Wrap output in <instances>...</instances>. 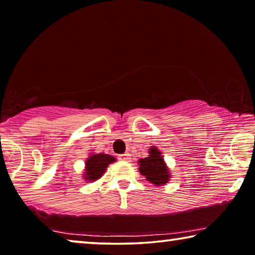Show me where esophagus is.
<instances>
[{
    "label": "esophagus",
    "mask_w": 255,
    "mask_h": 255,
    "mask_svg": "<svg viewBox=\"0 0 255 255\" xmlns=\"http://www.w3.org/2000/svg\"><path fill=\"white\" fill-rule=\"evenodd\" d=\"M131 155L128 152H125L123 155H120V160H123V161H130L131 160Z\"/></svg>",
    "instance_id": "esophagus-1"
}]
</instances>
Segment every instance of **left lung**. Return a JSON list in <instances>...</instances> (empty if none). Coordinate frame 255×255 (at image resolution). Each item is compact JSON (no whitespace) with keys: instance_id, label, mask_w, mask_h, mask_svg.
<instances>
[{"instance_id":"obj_1","label":"left lung","mask_w":255,"mask_h":255,"mask_svg":"<svg viewBox=\"0 0 255 255\" xmlns=\"http://www.w3.org/2000/svg\"><path fill=\"white\" fill-rule=\"evenodd\" d=\"M139 172L145 176L147 181L156 186L165 185L170 178L168 167L164 157L156 147L149 149V156L139 160Z\"/></svg>"}]
</instances>
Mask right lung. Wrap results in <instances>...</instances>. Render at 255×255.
<instances>
[{
    "instance_id": "1",
    "label": "right lung",
    "mask_w": 255,
    "mask_h": 255,
    "mask_svg": "<svg viewBox=\"0 0 255 255\" xmlns=\"http://www.w3.org/2000/svg\"><path fill=\"white\" fill-rule=\"evenodd\" d=\"M116 160L115 157L106 153H95L90 155L88 159L86 160L85 174L83 178L88 182H95L103 176L105 173L108 165Z\"/></svg>"
}]
</instances>
